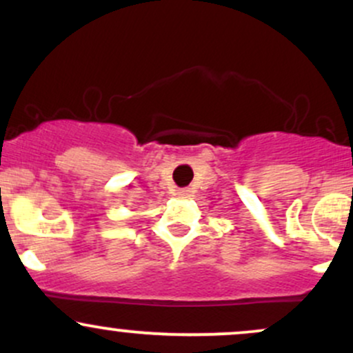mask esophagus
Returning a JSON list of instances; mask_svg holds the SVG:
<instances>
[{
  "label": "esophagus",
  "mask_w": 353,
  "mask_h": 353,
  "mask_svg": "<svg viewBox=\"0 0 353 353\" xmlns=\"http://www.w3.org/2000/svg\"><path fill=\"white\" fill-rule=\"evenodd\" d=\"M177 197H189V189H179V190H177Z\"/></svg>",
  "instance_id": "1"
}]
</instances>
